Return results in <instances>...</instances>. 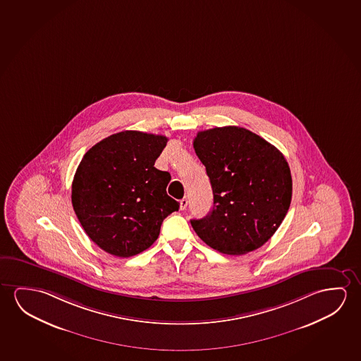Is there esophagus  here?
Segmentation results:
<instances>
[{"label": "esophagus", "mask_w": 361, "mask_h": 361, "mask_svg": "<svg viewBox=\"0 0 361 361\" xmlns=\"http://www.w3.org/2000/svg\"><path fill=\"white\" fill-rule=\"evenodd\" d=\"M188 204H189V199H188V197H183V200H180V209L183 211L186 210Z\"/></svg>", "instance_id": "1"}]
</instances>
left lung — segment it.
I'll use <instances>...</instances> for the list:
<instances>
[{"mask_svg": "<svg viewBox=\"0 0 361 361\" xmlns=\"http://www.w3.org/2000/svg\"><path fill=\"white\" fill-rule=\"evenodd\" d=\"M195 152L210 178L214 205L191 220L206 245L244 255L271 238L288 214L293 180L288 161L267 140L239 126L200 131Z\"/></svg>", "mask_w": 361, "mask_h": 361, "instance_id": "8db88e82", "label": "left lung"}]
</instances>
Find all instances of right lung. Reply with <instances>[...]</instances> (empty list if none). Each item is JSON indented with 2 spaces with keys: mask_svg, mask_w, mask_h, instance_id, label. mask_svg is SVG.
<instances>
[{
  "mask_svg": "<svg viewBox=\"0 0 361 361\" xmlns=\"http://www.w3.org/2000/svg\"><path fill=\"white\" fill-rule=\"evenodd\" d=\"M166 136L122 131L94 145L73 181V210L99 247L118 257L149 249L180 204L166 192L171 176L154 165Z\"/></svg>",
  "mask_w": 361,
  "mask_h": 361,
  "instance_id": "add662e5",
  "label": "right lung"
}]
</instances>
